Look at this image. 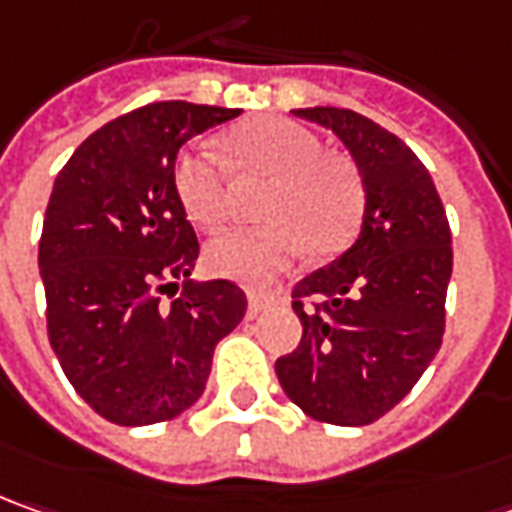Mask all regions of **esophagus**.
<instances>
[{
    "instance_id": "esophagus-1",
    "label": "esophagus",
    "mask_w": 512,
    "mask_h": 512,
    "mask_svg": "<svg viewBox=\"0 0 512 512\" xmlns=\"http://www.w3.org/2000/svg\"><path fill=\"white\" fill-rule=\"evenodd\" d=\"M266 303H269V297H266V294L249 291V314H252V317H257L260 311L266 309Z\"/></svg>"
}]
</instances>
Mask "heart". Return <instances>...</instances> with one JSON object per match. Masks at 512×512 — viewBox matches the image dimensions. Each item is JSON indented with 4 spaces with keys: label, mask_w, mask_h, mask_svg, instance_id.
Here are the masks:
<instances>
[{
    "label": "heart",
    "mask_w": 512,
    "mask_h": 512,
    "mask_svg": "<svg viewBox=\"0 0 512 512\" xmlns=\"http://www.w3.org/2000/svg\"><path fill=\"white\" fill-rule=\"evenodd\" d=\"M226 164L240 175H269L263 189V226L221 232L206 246V266L246 286L269 283L294 257L334 255L357 235L365 189L357 167L289 118H249L223 135ZM178 201L203 229L229 218V178L212 152H184L175 161Z\"/></svg>",
    "instance_id": "obj_1"
}]
</instances>
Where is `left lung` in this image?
Wrapping results in <instances>:
<instances>
[{
  "mask_svg": "<svg viewBox=\"0 0 512 512\" xmlns=\"http://www.w3.org/2000/svg\"><path fill=\"white\" fill-rule=\"evenodd\" d=\"M291 113L343 141L365 212L343 255L291 289L303 340L274 371L303 414L360 428L405 399L442 345L450 226L428 169L397 135L340 107Z\"/></svg>",
  "mask_w": 512,
  "mask_h": 512,
  "instance_id": "left-lung-1",
  "label": "left lung"
}]
</instances>
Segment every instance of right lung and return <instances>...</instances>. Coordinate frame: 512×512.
I'll list each match as a JSON object with an SVG mask.
<instances>
[{
	"label": "right lung",
	"mask_w": 512,
	"mask_h": 512,
	"mask_svg": "<svg viewBox=\"0 0 512 512\" xmlns=\"http://www.w3.org/2000/svg\"><path fill=\"white\" fill-rule=\"evenodd\" d=\"M238 115L147 104L96 130L56 175L39 240L47 334L70 385L115 425H155L195 405L215 345L246 314L235 283L189 280L201 246L175 192L178 150Z\"/></svg>",
	"instance_id": "add662e5"
}]
</instances>
